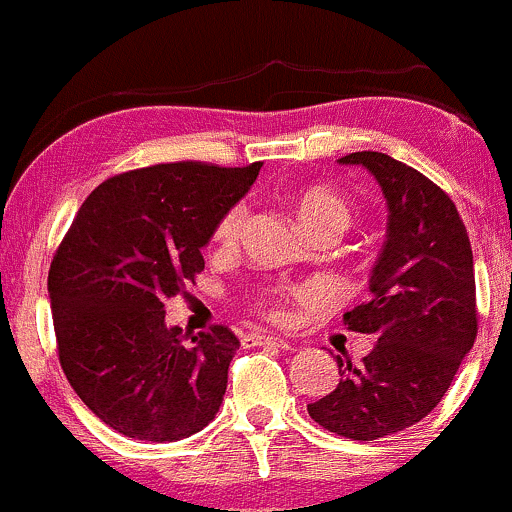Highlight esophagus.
<instances>
[{"instance_id": "34e87169", "label": "esophagus", "mask_w": 512, "mask_h": 512, "mask_svg": "<svg viewBox=\"0 0 512 512\" xmlns=\"http://www.w3.org/2000/svg\"><path fill=\"white\" fill-rule=\"evenodd\" d=\"M247 342H250V345H274V347H282V350H289V347H291L289 340L272 338V335H260V333L247 335Z\"/></svg>"}]
</instances>
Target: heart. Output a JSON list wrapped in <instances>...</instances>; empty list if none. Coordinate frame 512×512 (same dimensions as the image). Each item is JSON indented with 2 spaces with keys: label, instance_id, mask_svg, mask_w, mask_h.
Wrapping results in <instances>:
<instances>
[{
  "label": "heart",
  "instance_id": "obj_1",
  "mask_svg": "<svg viewBox=\"0 0 512 512\" xmlns=\"http://www.w3.org/2000/svg\"><path fill=\"white\" fill-rule=\"evenodd\" d=\"M289 204L294 209L296 218L308 233H320V230H330V233L342 235L352 223V206L347 204L345 196L335 192V189L325 187V184H306V187L294 189L289 194ZM245 223V206L235 204L218 218L216 228H213V240L218 245H233L238 240L240 230ZM269 316L282 318L284 311L279 301L269 303Z\"/></svg>",
  "mask_w": 512,
  "mask_h": 512
}]
</instances>
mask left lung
I'll return each mask as SVG.
<instances>
[{
	"label": "left lung",
	"instance_id": "1",
	"mask_svg": "<svg viewBox=\"0 0 512 512\" xmlns=\"http://www.w3.org/2000/svg\"><path fill=\"white\" fill-rule=\"evenodd\" d=\"M338 162L372 172L389 206L372 299L342 316L376 345L362 364L338 355V386L308 403V415L335 435L379 440L423 420L474 347V255L454 201L425 174L372 150Z\"/></svg>",
	"mask_w": 512,
	"mask_h": 512
}]
</instances>
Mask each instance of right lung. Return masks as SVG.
<instances>
[{"instance_id": "1", "label": "right lung", "mask_w": 512, "mask_h": 512, "mask_svg": "<svg viewBox=\"0 0 512 512\" xmlns=\"http://www.w3.org/2000/svg\"><path fill=\"white\" fill-rule=\"evenodd\" d=\"M262 162H170L109 177L84 199L48 272L60 367L109 428L174 442L216 418L240 347L213 325L184 342L165 301L204 269L201 247Z\"/></svg>"}]
</instances>
